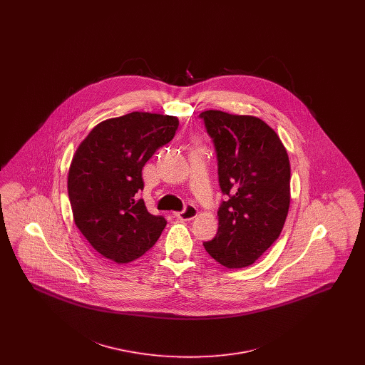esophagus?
<instances>
[{
  "label": "esophagus",
  "mask_w": 365,
  "mask_h": 365,
  "mask_svg": "<svg viewBox=\"0 0 365 365\" xmlns=\"http://www.w3.org/2000/svg\"><path fill=\"white\" fill-rule=\"evenodd\" d=\"M174 215L180 220H192L198 215V210L194 205H187L183 210L175 212Z\"/></svg>",
  "instance_id": "34e87169"
}]
</instances>
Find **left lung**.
Instances as JSON below:
<instances>
[{
  "label": "left lung",
  "mask_w": 365,
  "mask_h": 365,
  "mask_svg": "<svg viewBox=\"0 0 365 365\" xmlns=\"http://www.w3.org/2000/svg\"><path fill=\"white\" fill-rule=\"evenodd\" d=\"M219 186L227 195L205 250L227 268L252 265L278 240L290 205V163L277 133L259 118L205 110Z\"/></svg>",
  "instance_id": "left-lung-1"
}]
</instances>
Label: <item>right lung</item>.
Instances as JSON below:
<instances>
[{
	"instance_id": "obj_1",
	"label": "right lung",
	"mask_w": 365,
	"mask_h": 365,
	"mask_svg": "<svg viewBox=\"0 0 365 365\" xmlns=\"http://www.w3.org/2000/svg\"><path fill=\"white\" fill-rule=\"evenodd\" d=\"M175 116L131 112L100 123L79 145L68 173L75 225L90 245L118 264L143 256L160 238L167 220L148 212L142 168L173 140Z\"/></svg>"
}]
</instances>
